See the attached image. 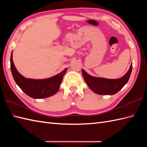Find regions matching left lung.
<instances>
[{
	"mask_svg": "<svg viewBox=\"0 0 147 147\" xmlns=\"http://www.w3.org/2000/svg\"><path fill=\"white\" fill-rule=\"evenodd\" d=\"M132 64L127 73L119 79H106L93 77L82 69V74L87 85L93 92L99 95H114L118 92L128 82L132 71Z\"/></svg>",
	"mask_w": 147,
	"mask_h": 147,
	"instance_id": "1",
	"label": "left lung"
}]
</instances>
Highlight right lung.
Here are the masks:
<instances>
[{"instance_id":"add662e5","label":"right lung","mask_w":147,"mask_h":147,"mask_svg":"<svg viewBox=\"0 0 147 147\" xmlns=\"http://www.w3.org/2000/svg\"><path fill=\"white\" fill-rule=\"evenodd\" d=\"M11 70L16 83L26 95L33 98H43L54 95L58 92L67 68L51 78L28 79L21 75L16 70L12 61V53H11Z\"/></svg>"}]
</instances>
